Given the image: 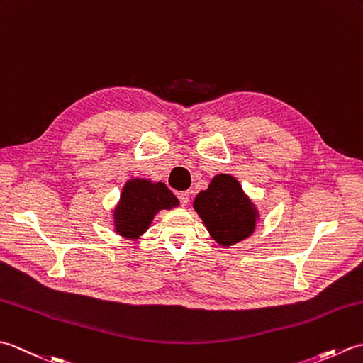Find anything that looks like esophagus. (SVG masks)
<instances>
[{
	"mask_svg": "<svg viewBox=\"0 0 363 363\" xmlns=\"http://www.w3.org/2000/svg\"><path fill=\"white\" fill-rule=\"evenodd\" d=\"M177 198H179L181 206H187L189 199H190V194L189 191H179V194H177Z\"/></svg>",
	"mask_w": 363,
	"mask_h": 363,
	"instance_id": "esophagus-1",
	"label": "esophagus"
}]
</instances>
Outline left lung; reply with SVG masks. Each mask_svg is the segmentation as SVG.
<instances>
[{
	"label": "left lung",
	"instance_id": "1",
	"mask_svg": "<svg viewBox=\"0 0 363 363\" xmlns=\"http://www.w3.org/2000/svg\"><path fill=\"white\" fill-rule=\"evenodd\" d=\"M211 237L221 246H233L252 235L259 212L234 176H213L209 187L194 201Z\"/></svg>",
	"mask_w": 363,
	"mask_h": 363
}]
</instances>
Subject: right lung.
<instances>
[{
    "instance_id": "add662e5",
    "label": "right lung",
    "mask_w": 363,
    "mask_h": 363,
    "mask_svg": "<svg viewBox=\"0 0 363 363\" xmlns=\"http://www.w3.org/2000/svg\"><path fill=\"white\" fill-rule=\"evenodd\" d=\"M176 206H179V199L164 182L140 177L129 179L113 209L115 233L128 240H135L150 228L159 211H169Z\"/></svg>"
}]
</instances>
